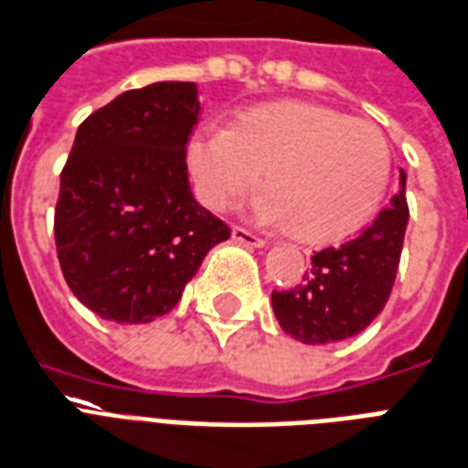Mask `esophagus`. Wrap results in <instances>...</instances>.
Segmentation results:
<instances>
[{"label": "esophagus", "mask_w": 468, "mask_h": 468, "mask_svg": "<svg viewBox=\"0 0 468 468\" xmlns=\"http://www.w3.org/2000/svg\"><path fill=\"white\" fill-rule=\"evenodd\" d=\"M231 237H234V241H239V244H247V247H263V244H266L259 234L244 229V227H239V224L231 229Z\"/></svg>", "instance_id": "esophagus-1"}]
</instances>
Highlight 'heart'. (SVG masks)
<instances>
[{"label":"heart","instance_id":"b5f03b06","mask_svg":"<svg viewBox=\"0 0 468 468\" xmlns=\"http://www.w3.org/2000/svg\"><path fill=\"white\" fill-rule=\"evenodd\" d=\"M197 199L227 212L259 185L256 214L301 241L350 237L388 192L392 154L378 125L303 101L251 108L231 128L205 125L187 140Z\"/></svg>","mask_w":468,"mask_h":468}]
</instances>
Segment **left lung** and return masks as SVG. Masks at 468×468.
I'll list each match as a JSON object with an SVG mask.
<instances>
[{
	"label": "left lung",
	"mask_w": 468,
	"mask_h": 468,
	"mask_svg": "<svg viewBox=\"0 0 468 468\" xmlns=\"http://www.w3.org/2000/svg\"><path fill=\"white\" fill-rule=\"evenodd\" d=\"M410 207L402 189L370 227L338 247H325L311 259V271L286 291H273L271 305L281 328L308 346L335 343L370 325L395 286Z\"/></svg>",
	"instance_id": "obj_1"
}]
</instances>
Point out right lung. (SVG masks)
Listing matches in <instances>:
<instances>
[{
    "label": "right lung",
    "instance_id": "obj_1",
    "mask_svg": "<svg viewBox=\"0 0 468 468\" xmlns=\"http://www.w3.org/2000/svg\"><path fill=\"white\" fill-rule=\"evenodd\" d=\"M195 83L133 88L79 125L56 199V254L80 303L105 321L172 311L227 221L189 189Z\"/></svg>",
    "mask_w": 468,
    "mask_h": 468
}]
</instances>
